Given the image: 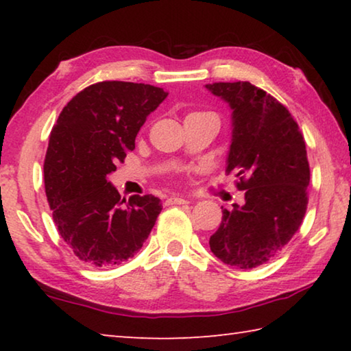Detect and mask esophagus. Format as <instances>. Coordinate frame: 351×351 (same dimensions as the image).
Masks as SVG:
<instances>
[{
	"mask_svg": "<svg viewBox=\"0 0 351 351\" xmlns=\"http://www.w3.org/2000/svg\"><path fill=\"white\" fill-rule=\"evenodd\" d=\"M189 201L184 198V197H180V195H175V197H169L167 201H165V204L167 206H173V204H187Z\"/></svg>",
	"mask_w": 351,
	"mask_h": 351,
	"instance_id": "34e87169",
	"label": "esophagus"
}]
</instances>
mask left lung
<instances>
[{"instance_id":"left-lung-1","label":"left lung","mask_w":351,"mask_h":351,"mask_svg":"<svg viewBox=\"0 0 351 351\" xmlns=\"http://www.w3.org/2000/svg\"><path fill=\"white\" fill-rule=\"evenodd\" d=\"M230 110L226 171L240 178L245 204L223 210L210 251L226 265L251 269L271 260L304 219L310 184L306 147L289 111L249 82L207 83Z\"/></svg>"}]
</instances>
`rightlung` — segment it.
I'll use <instances>...</instances> for the list:
<instances>
[{
    "instance_id": "add662e5",
    "label": "right lung",
    "mask_w": 351,
    "mask_h": 351,
    "mask_svg": "<svg viewBox=\"0 0 351 351\" xmlns=\"http://www.w3.org/2000/svg\"><path fill=\"white\" fill-rule=\"evenodd\" d=\"M167 96L144 83L99 82L71 99L52 128L46 197L62 239L88 266L108 268L134 257L162 210L153 195H133L123 205L108 176Z\"/></svg>"
}]
</instances>
